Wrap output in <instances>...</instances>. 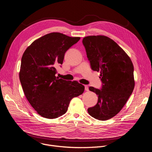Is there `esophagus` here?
Masks as SVG:
<instances>
[{"instance_id": "esophagus-1", "label": "esophagus", "mask_w": 152, "mask_h": 152, "mask_svg": "<svg viewBox=\"0 0 152 152\" xmlns=\"http://www.w3.org/2000/svg\"><path fill=\"white\" fill-rule=\"evenodd\" d=\"M85 91H88L89 90V88H88V85H85Z\"/></svg>"}]
</instances>
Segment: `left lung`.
<instances>
[{"label": "left lung", "instance_id": "obj_1", "mask_svg": "<svg viewBox=\"0 0 152 152\" xmlns=\"http://www.w3.org/2000/svg\"><path fill=\"white\" fill-rule=\"evenodd\" d=\"M83 45L93 70L100 72L101 90L90 86L98 96L97 104L88 109V114L99 120H109L124 106L135 86L134 66L127 53L110 38L88 36Z\"/></svg>", "mask_w": 152, "mask_h": 152}]
</instances>
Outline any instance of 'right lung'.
I'll return each mask as SVG.
<instances>
[{"instance_id": "add662e5", "label": "right lung", "mask_w": 152, "mask_h": 152, "mask_svg": "<svg viewBox=\"0 0 152 152\" xmlns=\"http://www.w3.org/2000/svg\"><path fill=\"white\" fill-rule=\"evenodd\" d=\"M80 39L50 33L35 40L21 58V86L31 105L42 117L53 119L62 115L70 100L84 91V86L78 82L55 76L56 65L62 64L65 53Z\"/></svg>"}]
</instances>
